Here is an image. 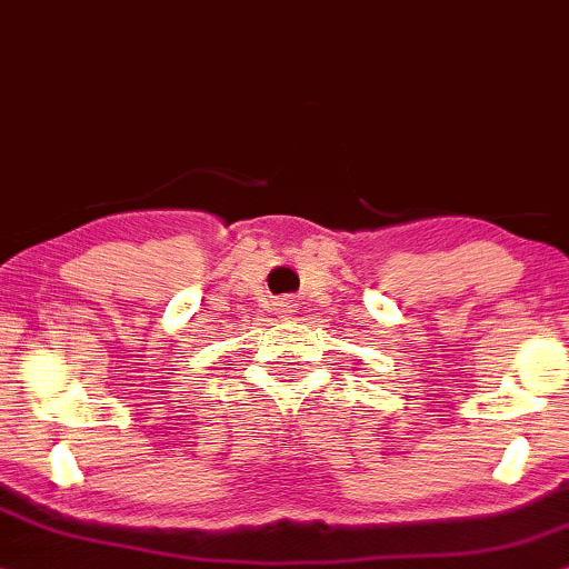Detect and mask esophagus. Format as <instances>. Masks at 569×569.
<instances>
[{
	"mask_svg": "<svg viewBox=\"0 0 569 569\" xmlns=\"http://www.w3.org/2000/svg\"><path fill=\"white\" fill-rule=\"evenodd\" d=\"M272 307H276V315H280V318H291V315L297 312V305H293V299H280Z\"/></svg>",
	"mask_w": 569,
	"mask_h": 569,
	"instance_id": "1",
	"label": "esophagus"
}]
</instances>
